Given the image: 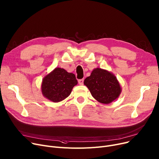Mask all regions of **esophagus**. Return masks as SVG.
Wrapping results in <instances>:
<instances>
[{
	"label": "esophagus",
	"instance_id": "34e87169",
	"mask_svg": "<svg viewBox=\"0 0 159 159\" xmlns=\"http://www.w3.org/2000/svg\"><path fill=\"white\" fill-rule=\"evenodd\" d=\"M78 82H79V84L80 85H82L83 84H84V79H79V80H78Z\"/></svg>",
	"mask_w": 159,
	"mask_h": 159
}]
</instances>
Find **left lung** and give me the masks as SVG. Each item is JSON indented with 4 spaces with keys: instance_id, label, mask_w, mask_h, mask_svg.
Masks as SVG:
<instances>
[{
    "instance_id": "obj_1",
    "label": "left lung",
    "mask_w": 159,
    "mask_h": 159,
    "mask_svg": "<svg viewBox=\"0 0 159 159\" xmlns=\"http://www.w3.org/2000/svg\"><path fill=\"white\" fill-rule=\"evenodd\" d=\"M84 83L92 96L102 104L111 103L121 92L120 84L115 75L101 68L93 70Z\"/></svg>"
}]
</instances>
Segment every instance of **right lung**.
Returning a JSON list of instances; mask_svg holds the SVG:
<instances>
[{
	"mask_svg": "<svg viewBox=\"0 0 159 159\" xmlns=\"http://www.w3.org/2000/svg\"><path fill=\"white\" fill-rule=\"evenodd\" d=\"M77 84V80L73 73L57 68L44 78L42 92L49 101L57 102L68 97Z\"/></svg>",
	"mask_w": 159,
	"mask_h": 159,
	"instance_id": "add662e5",
	"label": "right lung"
}]
</instances>
